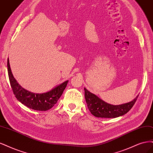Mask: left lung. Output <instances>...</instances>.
Instances as JSON below:
<instances>
[{
    "label": "left lung",
    "mask_w": 153,
    "mask_h": 153,
    "mask_svg": "<svg viewBox=\"0 0 153 153\" xmlns=\"http://www.w3.org/2000/svg\"><path fill=\"white\" fill-rule=\"evenodd\" d=\"M84 90L88 109L93 116L97 117L114 118L125 114L134 106L139 97L137 96L130 102L119 105H114L103 101L97 96L87 90L86 88Z\"/></svg>",
    "instance_id": "1"
}]
</instances>
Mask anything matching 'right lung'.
<instances>
[{
    "label": "right lung",
    "instance_id": "right-lung-1",
    "mask_svg": "<svg viewBox=\"0 0 153 153\" xmlns=\"http://www.w3.org/2000/svg\"><path fill=\"white\" fill-rule=\"evenodd\" d=\"M7 71L9 82L14 95L18 101L30 109L46 111L55 105L65 89L68 81L63 82L51 91L44 93H34L23 88L13 77L9 58L7 59Z\"/></svg>",
    "mask_w": 153,
    "mask_h": 153
}]
</instances>
